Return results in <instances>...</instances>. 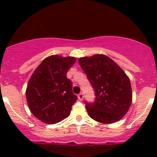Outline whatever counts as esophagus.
<instances>
[{
	"mask_svg": "<svg viewBox=\"0 0 157 157\" xmlns=\"http://www.w3.org/2000/svg\"><path fill=\"white\" fill-rule=\"evenodd\" d=\"M77 97H78V99L80 101H82L83 99V93H80V94H78V96H77Z\"/></svg>",
	"mask_w": 157,
	"mask_h": 157,
	"instance_id": "1",
	"label": "esophagus"
}]
</instances>
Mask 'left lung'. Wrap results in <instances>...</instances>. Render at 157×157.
I'll list each match as a JSON object with an SVG mask.
<instances>
[{"mask_svg":"<svg viewBox=\"0 0 157 157\" xmlns=\"http://www.w3.org/2000/svg\"><path fill=\"white\" fill-rule=\"evenodd\" d=\"M78 61L96 95L93 103L85 102L90 118L102 124L121 119L132 101L131 82L125 73L104 55L83 57Z\"/></svg>","mask_w":157,"mask_h":157,"instance_id":"obj_1","label":"left lung"}]
</instances>
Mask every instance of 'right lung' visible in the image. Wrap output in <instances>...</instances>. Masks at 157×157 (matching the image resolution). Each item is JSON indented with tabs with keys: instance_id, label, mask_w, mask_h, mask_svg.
Masks as SVG:
<instances>
[{
	"instance_id": "add662e5",
	"label": "right lung",
	"mask_w": 157,
	"mask_h": 157,
	"mask_svg": "<svg viewBox=\"0 0 157 157\" xmlns=\"http://www.w3.org/2000/svg\"><path fill=\"white\" fill-rule=\"evenodd\" d=\"M75 61L74 57L52 55L42 61L30 77L26 100L32 113L42 122L56 124L70 115L77 96L67 73Z\"/></svg>"
}]
</instances>
